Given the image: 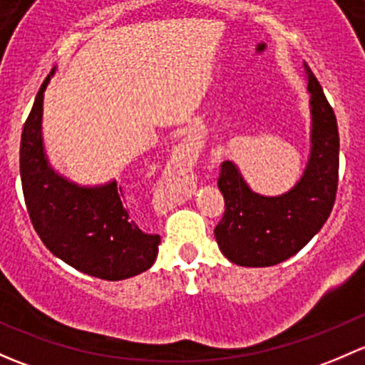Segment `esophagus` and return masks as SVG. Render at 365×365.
<instances>
[{"mask_svg": "<svg viewBox=\"0 0 365 365\" xmlns=\"http://www.w3.org/2000/svg\"><path fill=\"white\" fill-rule=\"evenodd\" d=\"M175 155H178L181 160H191L195 156V148L190 140H182L179 144V148L175 149Z\"/></svg>", "mask_w": 365, "mask_h": 365, "instance_id": "34e87169", "label": "esophagus"}]
</instances>
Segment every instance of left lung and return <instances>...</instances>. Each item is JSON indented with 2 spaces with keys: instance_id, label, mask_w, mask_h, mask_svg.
Returning a JSON list of instances; mask_svg holds the SVG:
<instances>
[{
  "instance_id": "1",
  "label": "left lung",
  "mask_w": 365,
  "mask_h": 365,
  "mask_svg": "<svg viewBox=\"0 0 365 365\" xmlns=\"http://www.w3.org/2000/svg\"><path fill=\"white\" fill-rule=\"evenodd\" d=\"M311 112V151L304 174L277 197L255 193L234 161H223L217 187L225 214L214 237L221 253L242 267H270L299 253L320 232L330 212L339 175V133L320 82L304 65Z\"/></svg>"
}]
</instances>
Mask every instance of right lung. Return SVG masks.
Instances as JSON below:
<instances>
[{
    "mask_svg": "<svg viewBox=\"0 0 365 365\" xmlns=\"http://www.w3.org/2000/svg\"><path fill=\"white\" fill-rule=\"evenodd\" d=\"M43 81L21 137V181L36 234L65 264L107 281L151 269L160 235L144 234L130 217L128 195L118 182L81 186L48 163L42 137Z\"/></svg>",
    "mask_w": 365,
    "mask_h": 365,
    "instance_id": "1",
    "label": "right lung"
}]
</instances>
